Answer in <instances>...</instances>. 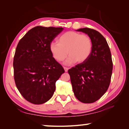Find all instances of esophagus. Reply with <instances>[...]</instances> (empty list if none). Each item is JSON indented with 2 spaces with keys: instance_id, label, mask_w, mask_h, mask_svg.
Returning a JSON list of instances; mask_svg holds the SVG:
<instances>
[{
  "instance_id": "esophagus-1",
  "label": "esophagus",
  "mask_w": 129,
  "mask_h": 129,
  "mask_svg": "<svg viewBox=\"0 0 129 129\" xmlns=\"http://www.w3.org/2000/svg\"><path fill=\"white\" fill-rule=\"evenodd\" d=\"M64 70H65V72H68V69H69V68H67V67H64Z\"/></svg>"
}]
</instances>
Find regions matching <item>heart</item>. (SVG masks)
Instances as JSON below:
<instances>
[{
	"label": "heart",
	"instance_id": "obj_1",
	"mask_svg": "<svg viewBox=\"0 0 129 129\" xmlns=\"http://www.w3.org/2000/svg\"><path fill=\"white\" fill-rule=\"evenodd\" d=\"M58 43L50 44L49 49L53 57L58 61H62L69 57L67 64L84 62L88 60L91 53L92 41L87 35L75 31H68L63 34L58 40Z\"/></svg>",
	"mask_w": 129,
	"mask_h": 129
}]
</instances>
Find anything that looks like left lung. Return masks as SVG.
Wrapping results in <instances>:
<instances>
[{
	"label": "left lung",
	"mask_w": 129,
	"mask_h": 129,
	"mask_svg": "<svg viewBox=\"0 0 129 129\" xmlns=\"http://www.w3.org/2000/svg\"><path fill=\"white\" fill-rule=\"evenodd\" d=\"M77 30L91 38L92 51L88 60L69 69L68 73L76 97L83 103L90 104L108 89L113 71L112 54L105 38L99 32L89 28Z\"/></svg>",
	"instance_id": "left-lung-1"
}]
</instances>
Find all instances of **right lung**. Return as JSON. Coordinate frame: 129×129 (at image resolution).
Returning a JSON list of instances; mask_svg holds the SVG:
<instances>
[{"instance_id": "add662e5", "label": "right lung", "mask_w": 129, "mask_h": 129, "mask_svg": "<svg viewBox=\"0 0 129 129\" xmlns=\"http://www.w3.org/2000/svg\"><path fill=\"white\" fill-rule=\"evenodd\" d=\"M62 27L37 26L30 29L17 44L14 57L15 84L21 95L34 104H42L52 97L56 82L65 72L49 49Z\"/></svg>"}]
</instances>
